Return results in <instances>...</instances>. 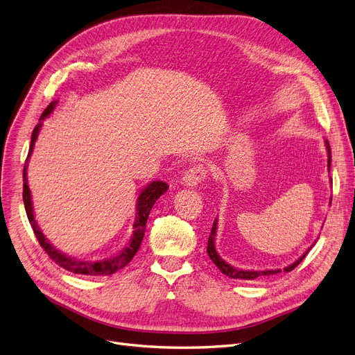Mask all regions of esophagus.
Listing matches in <instances>:
<instances>
[{"mask_svg": "<svg viewBox=\"0 0 355 355\" xmlns=\"http://www.w3.org/2000/svg\"><path fill=\"white\" fill-rule=\"evenodd\" d=\"M207 177V168L203 164L194 165L189 168L186 173L182 175V184L187 187H196L200 182H203Z\"/></svg>", "mask_w": 355, "mask_h": 355, "instance_id": "34e87169", "label": "esophagus"}]
</instances>
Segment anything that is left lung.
Here are the masks:
<instances>
[{
  "label": "left lung",
  "mask_w": 355,
  "mask_h": 355,
  "mask_svg": "<svg viewBox=\"0 0 355 355\" xmlns=\"http://www.w3.org/2000/svg\"><path fill=\"white\" fill-rule=\"evenodd\" d=\"M325 146H327V150H328V169H329V168H331V146H329V142H328V141H325ZM331 181H332V180H331ZM329 203H331V202H329ZM216 232H218V219H214L213 226H211V232H210V236H209V241H207V254H209V258L214 263V266L220 270V272H223L225 275L230 277V279L255 280V279H263V277H268V275H272V274L282 272V270H266V271L242 270V268H236V267H234V266L227 264L226 261L218 254V251H216V245H214ZM311 248H312V246H311ZM311 248L307 250L297 261H295V263L287 266V267H284V271L288 272V271H291L293 268H296V267L302 263V259L307 255V252L311 251Z\"/></svg>",
  "instance_id": "left-lung-1"
}]
</instances>
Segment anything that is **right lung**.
Segmentation results:
<instances>
[{
	"label": "right lung",
	"mask_w": 355,
	"mask_h": 355,
	"mask_svg": "<svg viewBox=\"0 0 355 355\" xmlns=\"http://www.w3.org/2000/svg\"><path fill=\"white\" fill-rule=\"evenodd\" d=\"M56 105V101H52L46 110L43 112L39 125H36L33 133H32V141H30V148H28V155L26 158L24 162V168H23V202H24V207H26V213L30 225H32L33 232L40 243L42 248L44 250V252L48 254L55 263L62 267L71 272L75 274H85V275H110L114 274L116 271L121 270L123 267H126L132 258L135 257V254L137 252V250L141 248L142 239L145 236V229H146V220L149 218V213L152 206L155 205L157 200L168 190V184L164 181H152L149 182L148 186L139 193L137 196V202H136V219L133 223V235L130 238V241L126 243V246H123V250L112 257V258H104L100 261H81L76 259L72 257L65 255L64 252H60L59 250H56L55 246L46 239V236L42 234V230L35 219L33 214V203H32V191L28 189L27 184V166H28V159L32 157V152L36 144V139L39 136L40 128H42V120H44L46 117H49L51 113L53 112Z\"/></svg>",
	"instance_id": "right-lung-1"
}]
</instances>
